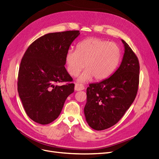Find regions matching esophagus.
Listing matches in <instances>:
<instances>
[{
	"mask_svg": "<svg viewBox=\"0 0 159 159\" xmlns=\"http://www.w3.org/2000/svg\"><path fill=\"white\" fill-rule=\"evenodd\" d=\"M84 89V86L81 84H78L76 83L75 86V90L76 91H80V90H83Z\"/></svg>",
	"mask_w": 159,
	"mask_h": 159,
	"instance_id": "esophagus-1",
	"label": "esophagus"
}]
</instances>
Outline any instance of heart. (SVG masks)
Listing matches in <instances>:
<instances>
[{
	"instance_id": "1",
	"label": "heart",
	"mask_w": 159,
	"mask_h": 159,
	"mask_svg": "<svg viewBox=\"0 0 159 159\" xmlns=\"http://www.w3.org/2000/svg\"><path fill=\"white\" fill-rule=\"evenodd\" d=\"M121 57L119 46L98 38H89L76 46V50H69L66 56L67 70L76 76L84 67L78 78L80 83L106 79L118 67Z\"/></svg>"
}]
</instances>
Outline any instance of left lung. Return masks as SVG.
Listing matches in <instances>:
<instances>
[{
  "instance_id": "8db88e82",
  "label": "left lung",
  "mask_w": 159,
  "mask_h": 159,
  "mask_svg": "<svg viewBox=\"0 0 159 159\" xmlns=\"http://www.w3.org/2000/svg\"><path fill=\"white\" fill-rule=\"evenodd\" d=\"M125 53L119 67L108 79L89 85L84 109L86 120L93 130L113 126L122 118L136 98L139 65L137 56L124 40Z\"/></svg>"
}]
</instances>
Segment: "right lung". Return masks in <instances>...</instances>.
<instances>
[{
	"mask_svg": "<svg viewBox=\"0 0 159 159\" xmlns=\"http://www.w3.org/2000/svg\"><path fill=\"white\" fill-rule=\"evenodd\" d=\"M79 31L46 34L29 46L21 60L17 91L27 115L34 122L48 125L60 115L75 84L65 67L69 46Z\"/></svg>",
	"mask_w": 159,
	"mask_h": 159,
	"instance_id": "add662e5",
	"label": "right lung"
}]
</instances>
